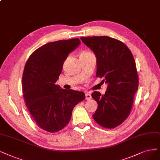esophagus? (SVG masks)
<instances>
[{
	"label": "esophagus",
	"mask_w": 160,
	"mask_h": 160,
	"mask_svg": "<svg viewBox=\"0 0 160 160\" xmlns=\"http://www.w3.org/2000/svg\"><path fill=\"white\" fill-rule=\"evenodd\" d=\"M85 95H86V99H87V100H90V99H91L92 96H91V94H90V93H89V92H86Z\"/></svg>",
	"instance_id": "obj_1"
}]
</instances>
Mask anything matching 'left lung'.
Segmentation results:
<instances>
[{"label":"left lung","mask_w":160,"mask_h":160,"mask_svg":"<svg viewBox=\"0 0 160 160\" xmlns=\"http://www.w3.org/2000/svg\"><path fill=\"white\" fill-rule=\"evenodd\" d=\"M97 59L96 76L108 84L104 95L95 91L92 97L98 103L93 119L103 127L113 128L128 117L138 88V77L133 55L121 41L108 36L80 38Z\"/></svg>","instance_id":"obj_1"}]
</instances>
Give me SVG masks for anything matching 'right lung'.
Masks as SVG:
<instances>
[{
	"label": "right lung",
	"instance_id": "1",
	"mask_svg": "<svg viewBox=\"0 0 160 160\" xmlns=\"http://www.w3.org/2000/svg\"><path fill=\"white\" fill-rule=\"evenodd\" d=\"M80 44L78 38L47 43L29 57L23 70L22 90L26 105L37 125L56 132L68 125L72 109L84 100V92L55 84L69 53Z\"/></svg>",
	"mask_w": 160,
	"mask_h": 160
}]
</instances>
